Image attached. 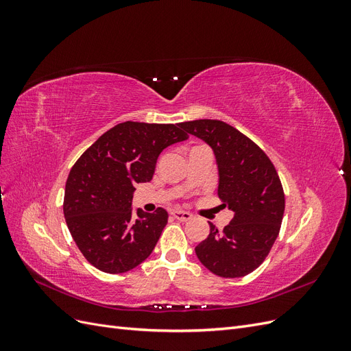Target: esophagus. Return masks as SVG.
<instances>
[{
  "instance_id": "obj_1",
  "label": "esophagus",
  "mask_w": 351,
  "mask_h": 351,
  "mask_svg": "<svg viewBox=\"0 0 351 351\" xmlns=\"http://www.w3.org/2000/svg\"><path fill=\"white\" fill-rule=\"evenodd\" d=\"M173 217L176 218V219H178V221H190L193 218V215L192 214H189V212H184V210H174L173 212Z\"/></svg>"
}]
</instances>
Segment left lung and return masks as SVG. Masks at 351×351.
I'll return each instance as SVG.
<instances>
[{
  "label": "left lung",
  "instance_id": "8db88e82",
  "mask_svg": "<svg viewBox=\"0 0 351 351\" xmlns=\"http://www.w3.org/2000/svg\"><path fill=\"white\" fill-rule=\"evenodd\" d=\"M180 127L214 149L218 196L234 212L224 230L209 224L208 239L195 247L196 256L218 277H244L261 267L281 228L285 196L277 169L256 143L224 121L195 120Z\"/></svg>",
  "mask_w": 351,
  "mask_h": 351
}]
</instances>
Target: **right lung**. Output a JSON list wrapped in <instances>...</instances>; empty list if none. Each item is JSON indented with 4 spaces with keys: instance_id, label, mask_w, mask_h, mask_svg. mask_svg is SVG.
Returning <instances> with one entry per match:
<instances>
[{
    "instance_id": "obj_1",
    "label": "right lung",
    "mask_w": 351,
    "mask_h": 351,
    "mask_svg": "<svg viewBox=\"0 0 351 351\" xmlns=\"http://www.w3.org/2000/svg\"><path fill=\"white\" fill-rule=\"evenodd\" d=\"M187 137L180 124L120 123L71 167L62 210L74 243L95 268L123 274L152 253L168 214L162 208L134 212V186L151 182L159 154Z\"/></svg>"
}]
</instances>
